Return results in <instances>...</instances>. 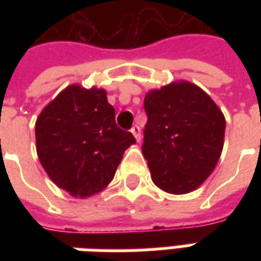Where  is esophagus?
<instances>
[{"label":"esophagus","instance_id":"34e87169","mask_svg":"<svg viewBox=\"0 0 261 261\" xmlns=\"http://www.w3.org/2000/svg\"><path fill=\"white\" fill-rule=\"evenodd\" d=\"M131 134L134 136L137 141H140L141 140V130H140V127L138 125H134L133 128H131Z\"/></svg>","mask_w":261,"mask_h":261}]
</instances>
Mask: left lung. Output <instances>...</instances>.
I'll return each instance as SVG.
<instances>
[{
    "mask_svg": "<svg viewBox=\"0 0 261 261\" xmlns=\"http://www.w3.org/2000/svg\"><path fill=\"white\" fill-rule=\"evenodd\" d=\"M142 153L156 186L186 194L213 173L224 148L225 117L208 93L176 81L145 95Z\"/></svg>",
    "mask_w": 261,
    "mask_h": 261,
    "instance_id": "obj_1",
    "label": "left lung"
}]
</instances>
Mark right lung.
I'll return each mask as SVG.
<instances>
[{"instance_id":"add662e5","label":"right lung","mask_w":261,"mask_h":261,"mask_svg":"<svg viewBox=\"0 0 261 261\" xmlns=\"http://www.w3.org/2000/svg\"><path fill=\"white\" fill-rule=\"evenodd\" d=\"M106 91L74 84L60 92L35 125L36 151L48 177L72 197L93 196L113 180L127 148L136 144L114 120Z\"/></svg>"}]
</instances>
